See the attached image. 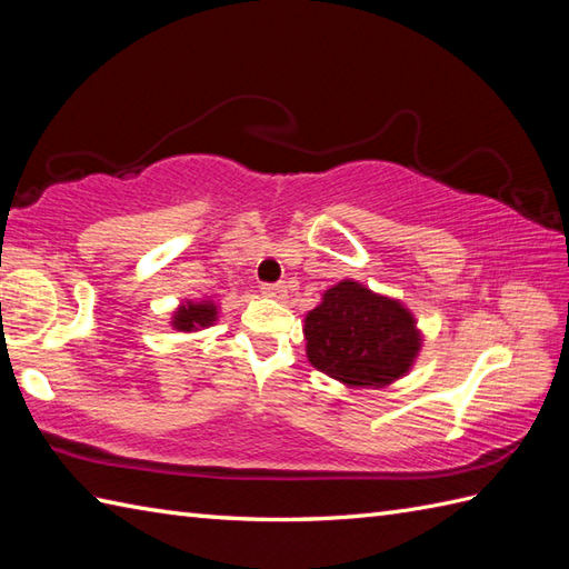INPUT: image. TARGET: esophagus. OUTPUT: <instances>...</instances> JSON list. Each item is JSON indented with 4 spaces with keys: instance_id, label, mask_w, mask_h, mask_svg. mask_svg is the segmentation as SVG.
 Masks as SVG:
<instances>
[{
    "instance_id": "34e87169",
    "label": "esophagus",
    "mask_w": 569,
    "mask_h": 569,
    "mask_svg": "<svg viewBox=\"0 0 569 569\" xmlns=\"http://www.w3.org/2000/svg\"><path fill=\"white\" fill-rule=\"evenodd\" d=\"M260 292H262L264 297H270V299H284V297H287V284H282V282H277V284H262Z\"/></svg>"
}]
</instances>
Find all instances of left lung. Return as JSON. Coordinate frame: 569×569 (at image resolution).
Returning <instances> with one entry per match:
<instances>
[{"mask_svg":"<svg viewBox=\"0 0 569 569\" xmlns=\"http://www.w3.org/2000/svg\"><path fill=\"white\" fill-rule=\"evenodd\" d=\"M307 358L346 387L380 389L401 380L421 350V331L399 299L356 280L326 289L305 319Z\"/></svg>","mask_w":569,"mask_h":569,"instance_id":"1","label":"left lung"}]
</instances>
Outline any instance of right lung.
<instances>
[{
    "label": "right lung",
    "instance_id": "1",
    "mask_svg": "<svg viewBox=\"0 0 569 569\" xmlns=\"http://www.w3.org/2000/svg\"><path fill=\"white\" fill-rule=\"evenodd\" d=\"M217 317H219V311L211 299L182 301L178 311L172 313L170 323H172V328H178V331L192 333V331H201V328L211 326L213 321H217Z\"/></svg>",
    "mask_w": 569,
    "mask_h": 569
}]
</instances>
